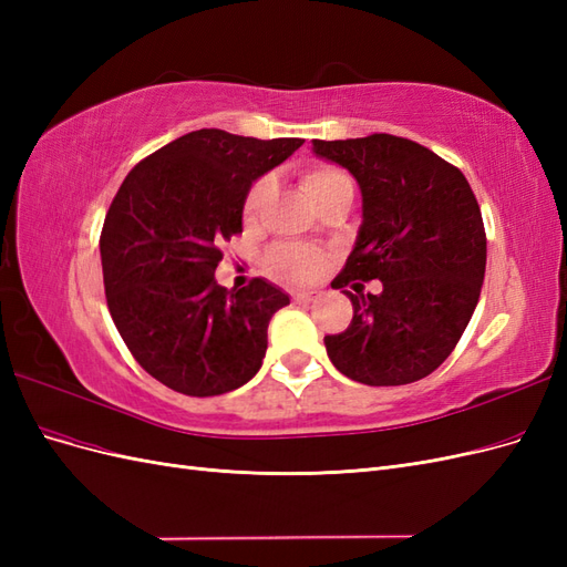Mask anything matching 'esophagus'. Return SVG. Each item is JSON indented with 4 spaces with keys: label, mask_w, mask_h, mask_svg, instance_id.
I'll return each instance as SVG.
<instances>
[{
    "label": "esophagus",
    "mask_w": 567,
    "mask_h": 567,
    "mask_svg": "<svg viewBox=\"0 0 567 567\" xmlns=\"http://www.w3.org/2000/svg\"><path fill=\"white\" fill-rule=\"evenodd\" d=\"M317 298V290H293L296 302H312Z\"/></svg>",
    "instance_id": "obj_1"
}]
</instances>
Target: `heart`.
I'll return each mask as SVG.
<instances>
[{
	"label": "heart",
	"mask_w": 567,
	"mask_h": 567,
	"mask_svg": "<svg viewBox=\"0 0 567 567\" xmlns=\"http://www.w3.org/2000/svg\"><path fill=\"white\" fill-rule=\"evenodd\" d=\"M300 184L305 188V194L310 196L317 205H321L331 194H336L342 186H352L350 177L342 173L336 165H310L302 169ZM271 192V182L269 177H260L250 184L244 198V219L246 225H255L257 217H260L262 205ZM323 267V252L310 246H300V244H279L269 248L267 252V269L271 271V277H277L279 281L286 284H300V281H310Z\"/></svg>",
	"instance_id": "1"
}]
</instances>
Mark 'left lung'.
<instances>
[{"label": "left lung", "mask_w": 567, "mask_h": 567, "mask_svg": "<svg viewBox=\"0 0 567 567\" xmlns=\"http://www.w3.org/2000/svg\"><path fill=\"white\" fill-rule=\"evenodd\" d=\"M315 153L348 167L362 188L354 250L333 279L352 302V321L326 336L333 367L364 385L425 379L452 354L485 279L487 236L461 169L394 134L321 142ZM379 278V297L359 280Z\"/></svg>", "instance_id": "8db88e82"}]
</instances>
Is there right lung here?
I'll use <instances>...</instances> for the list:
<instances>
[{"label": "right lung", "instance_id": "add662e5", "mask_svg": "<svg viewBox=\"0 0 567 567\" xmlns=\"http://www.w3.org/2000/svg\"><path fill=\"white\" fill-rule=\"evenodd\" d=\"M302 142L196 130L120 184L99 238L109 312L140 367L175 392L225 394L262 367L269 319L290 300L265 279L227 290L215 269L244 231L250 184Z\"/></svg>", "mask_w": 567, "mask_h": 567}]
</instances>
